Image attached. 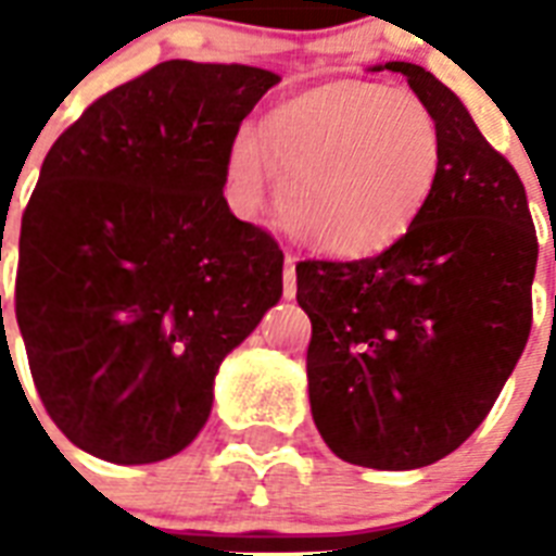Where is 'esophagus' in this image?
Listing matches in <instances>:
<instances>
[{
  "instance_id": "esophagus-1",
  "label": "esophagus",
  "mask_w": 556,
  "mask_h": 556,
  "mask_svg": "<svg viewBox=\"0 0 556 556\" xmlns=\"http://www.w3.org/2000/svg\"><path fill=\"white\" fill-rule=\"evenodd\" d=\"M296 260L294 256H286V274H282V294L286 300H294L296 296V270H294Z\"/></svg>"
}]
</instances>
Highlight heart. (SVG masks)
Wrapping results in <instances>:
<instances>
[{"label":"heart","mask_w":556,"mask_h":556,"mask_svg":"<svg viewBox=\"0 0 556 556\" xmlns=\"http://www.w3.org/2000/svg\"><path fill=\"white\" fill-rule=\"evenodd\" d=\"M447 141L418 94L334 83L270 112L227 152V190L242 213L279 181V222L294 242L338 260L369 256L413 230L439 187Z\"/></svg>","instance_id":"b5f03b06"}]
</instances>
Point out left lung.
<instances>
[{"instance_id":"obj_1","label":"left lung","mask_w":556,"mask_h":556,"mask_svg":"<svg viewBox=\"0 0 556 556\" xmlns=\"http://www.w3.org/2000/svg\"><path fill=\"white\" fill-rule=\"evenodd\" d=\"M404 74L435 112L447 161L430 204L392 248L296 265L312 320L308 401L349 465L415 470L462 447L491 413L531 331L536 230L517 169L467 106L415 63Z\"/></svg>"}]
</instances>
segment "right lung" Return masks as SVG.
Segmentation results:
<instances>
[{"label": "right lung", "instance_id": "add662e5", "mask_svg": "<svg viewBox=\"0 0 556 556\" xmlns=\"http://www.w3.org/2000/svg\"><path fill=\"white\" fill-rule=\"evenodd\" d=\"M279 74L167 60L94 100L22 213L16 323L65 439L112 465L176 456L218 366L282 296V251L225 199L239 124Z\"/></svg>", "mask_w": 556, "mask_h": 556}]
</instances>
